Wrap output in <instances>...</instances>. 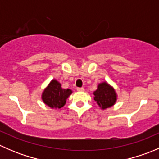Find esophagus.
<instances>
[{
    "label": "esophagus",
    "instance_id": "esophagus-1",
    "mask_svg": "<svg viewBox=\"0 0 159 159\" xmlns=\"http://www.w3.org/2000/svg\"><path fill=\"white\" fill-rule=\"evenodd\" d=\"M77 90H78V91H84V88H78Z\"/></svg>",
    "mask_w": 159,
    "mask_h": 159
}]
</instances>
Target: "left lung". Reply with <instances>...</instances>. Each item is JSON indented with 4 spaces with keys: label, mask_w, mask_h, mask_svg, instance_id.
Masks as SVG:
<instances>
[{
    "label": "left lung",
    "mask_w": 159,
    "mask_h": 159,
    "mask_svg": "<svg viewBox=\"0 0 159 159\" xmlns=\"http://www.w3.org/2000/svg\"><path fill=\"white\" fill-rule=\"evenodd\" d=\"M94 101L102 109L111 107L115 105L117 100V94L115 89L106 82L98 84L97 90L94 92Z\"/></svg>",
    "instance_id": "8db88e82"
}]
</instances>
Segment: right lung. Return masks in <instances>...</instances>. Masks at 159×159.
I'll return each mask as SVG.
<instances>
[{
	"mask_svg": "<svg viewBox=\"0 0 159 159\" xmlns=\"http://www.w3.org/2000/svg\"><path fill=\"white\" fill-rule=\"evenodd\" d=\"M72 93L70 89H64L55 79L50 82L42 93V100L52 108H61L65 105L66 100Z\"/></svg>",
	"mask_w": 159,
	"mask_h": 159,
	"instance_id": "add662e5",
	"label": "right lung"
}]
</instances>
